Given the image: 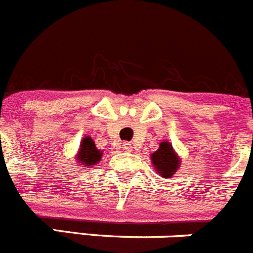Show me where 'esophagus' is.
Segmentation results:
<instances>
[{"label": "esophagus", "mask_w": 253, "mask_h": 253, "mask_svg": "<svg viewBox=\"0 0 253 253\" xmlns=\"http://www.w3.org/2000/svg\"><path fill=\"white\" fill-rule=\"evenodd\" d=\"M123 149H124L126 153H128V151L131 150V144L130 143H124V144H123Z\"/></svg>", "instance_id": "34e87169"}]
</instances>
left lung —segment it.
Masks as SVG:
<instances>
[{"mask_svg":"<svg viewBox=\"0 0 253 253\" xmlns=\"http://www.w3.org/2000/svg\"><path fill=\"white\" fill-rule=\"evenodd\" d=\"M156 172L163 177H171L180 167V158L169 141H161L159 149L150 155Z\"/></svg>","mask_w":253,"mask_h":253,"instance_id":"8db88e82","label":"left lung"}]
</instances>
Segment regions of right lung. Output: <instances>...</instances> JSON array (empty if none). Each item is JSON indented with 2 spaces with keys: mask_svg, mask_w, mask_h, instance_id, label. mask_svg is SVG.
Returning a JSON list of instances; mask_svg holds the SVG:
<instances>
[{
  "mask_svg": "<svg viewBox=\"0 0 253 253\" xmlns=\"http://www.w3.org/2000/svg\"><path fill=\"white\" fill-rule=\"evenodd\" d=\"M103 153L98 150L95 143L90 136H84L81 141L79 151L77 154V161L84 168H90L93 165H97L102 159Z\"/></svg>",
  "mask_w": 253,
  "mask_h": 253,
  "instance_id": "right-lung-1",
  "label": "right lung"
}]
</instances>
